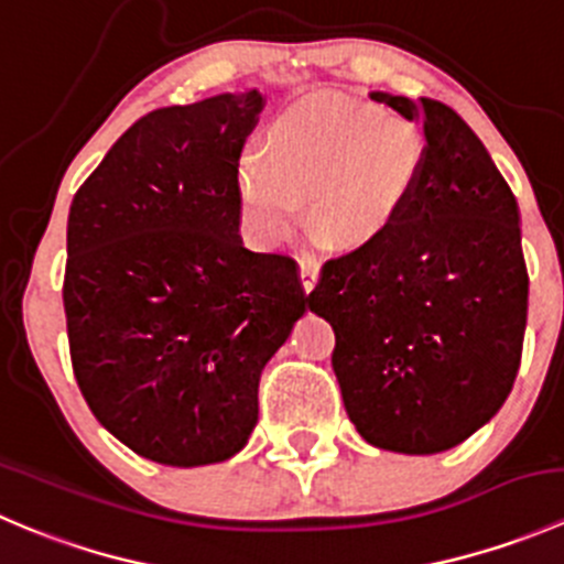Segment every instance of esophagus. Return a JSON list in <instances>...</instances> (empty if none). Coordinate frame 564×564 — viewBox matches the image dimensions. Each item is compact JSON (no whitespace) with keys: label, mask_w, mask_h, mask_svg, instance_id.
Instances as JSON below:
<instances>
[{"label":"esophagus","mask_w":564,"mask_h":564,"mask_svg":"<svg viewBox=\"0 0 564 564\" xmlns=\"http://www.w3.org/2000/svg\"><path fill=\"white\" fill-rule=\"evenodd\" d=\"M300 283H303L305 292H314V286L318 283V261L314 256H300Z\"/></svg>","instance_id":"1"}]
</instances>
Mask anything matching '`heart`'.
<instances>
[{
    "label": "heart",
    "instance_id": "b5f03b06",
    "mask_svg": "<svg viewBox=\"0 0 564 564\" xmlns=\"http://www.w3.org/2000/svg\"><path fill=\"white\" fill-rule=\"evenodd\" d=\"M423 163V133L401 113L308 98L270 124L261 158H242V215L256 240L275 248L294 235L305 202L311 229L362 246L390 229Z\"/></svg>",
    "mask_w": 564,
    "mask_h": 564
}]
</instances>
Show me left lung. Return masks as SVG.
I'll return each instance as SVG.
<instances>
[{
  "mask_svg": "<svg viewBox=\"0 0 564 564\" xmlns=\"http://www.w3.org/2000/svg\"><path fill=\"white\" fill-rule=\"evenodd\" d=\"M420 119L425 163L390 229L324 261L311 311L362 440L451 451L488 423L519 373L529 275L519 204L469 124L440 100L371 93Z\"/></svg>",
  "mask_w": 564,
  "mask_h": 564,
  "instance_id": "8db88e82",
  "label": "left lung"
}]
</instances>
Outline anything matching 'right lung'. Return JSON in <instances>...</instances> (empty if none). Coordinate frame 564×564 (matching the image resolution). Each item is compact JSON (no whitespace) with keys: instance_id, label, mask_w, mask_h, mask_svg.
I'll use <instances>...</instances> for the list:
<instances>
[{"instance_id":"add662e5","label":"right lung","mask_w":564,"mask_h":564,"mask_svg":"<svg viewBox=\"0 0 564 564\" xmlns=\"http://www.w3.org/2000/svg\"><path fill=\"white\" fill-rule=\"evenodd\" d=\"M264 95L226 93L130 124L73 196L65 316L84 401L166 466L248 445L259 379L311 308L289 256L240 237V155Z\"/></svg>"}]
</instances>
